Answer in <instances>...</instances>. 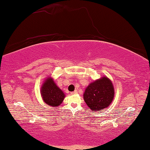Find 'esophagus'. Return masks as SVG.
I'll return each mask as SVG.
<instances>
[{"label": "esophagus", "mask_w": 150, "mask_h": 150, "mask_svg": "<svg viewBox=\"0 0 150 150\" xmlns=\"http://www.w3.org/2000/svg\"><path fill=\"white\" fill-rule=\"evenodd\" d=\"M77 92H78V91H77L76 90H75L74 91H72V92H71V94H72H72H74V93H77Z\"/></svg>", "instance_id": "1"}]
</instances>
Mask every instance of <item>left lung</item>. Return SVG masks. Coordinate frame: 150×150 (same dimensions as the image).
I'll list each match as a JSON object with an SVG mask.
<instances>
[{
	"label": "left lung",
	"instance_id": "obj_1",
	"mask_svg": "<svg viewBox=\"0 0 150 150\" xmlns=\"http://www.w3.org/2000/svg\"><path fill=\"white\" fill-rule=\"evenodd\" d=\"M115 97V89L111 80L103 76L90 83L83 93V99L90 110L101 111L107 108Z\"/></svg>",
	"mask_w": 150,
	"mask_h": 150
}]
</instances>
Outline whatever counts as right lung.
Wrapping results in <instances>:
<instances>
[{
    "instance_id": "obj_1",
    "label": "right lung",
    "mask_w": 150,
    "mask_h": 150,
    "mask_svg": "<svg viewBox=\"0 0 150 150\" xmlns=\"http://www.w3.org/2000/svg\"><path fill=\"white\" fill-rule=\"evenodd\" d=\"M40 92L43 101L52 107H59L65 98L64 92L58 87L51 76L47 77L44 80Z\"/></svg>"
}]
</instances>
